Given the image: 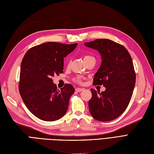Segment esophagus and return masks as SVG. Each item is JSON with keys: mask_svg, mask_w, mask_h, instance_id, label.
Listing matches in <instances>:
<instances>
[{"mask_svg": "<svg viewBox=\"0 0 154 154\" xmlns=\"http://www.w3.org/2000/svg\"><path fill=\"white\" fill-rule=\"evenodd\" d=\"M83 90V88H79V87H77V88H75V91H76V92H80L82 91Z\"/></svg>", "mask_w": 154, "mask_h": 154, "instance_id": "34e87169", "label": "esophagus"}]
</instances>
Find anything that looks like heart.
<instances>
[{
    "instance_id": "b5f03b06",
    "label": "heart",
    "mask_w": 154,
    "mask_h": 154,
    "mask_svg": "<svg viewBox=\"0 0 154 154\" xmlns=\"http://www.w3.org/2000/svg\"><path fill=\"white\" fill-rule=\"evenodd\" d=\"M92 58H94V57H92V56H89V55H85L84 57H83V60H84V62H85L86 61H87V60H91V59H92ZM75 80L76 82H81V78H80V77H76V78H75Z\"/></svg>"
}]
</instances>
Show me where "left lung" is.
I'll return each instance as SVG.
<instances>
[{
	"label": "left lung",
	"mask_w": 154,
	"mask_h": 154,
	"mask_svg": "<svg viewBox=\"0 0 154 154\" xmlns=\"http://www.w3.org/2000/svg\"><path fill=\"white\" fill-rule=\"evenodd\" d=\"M84 45L97 50L101 56L93 84L106 88L101 92L91 89V114L100 122L114 120L124 112L133 94L136 73L132 58L123 45L109 39H96Z\"/></svg>",
	"instance_id": "obj_1"
}]
</instances>
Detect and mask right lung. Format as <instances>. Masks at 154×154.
<instances>
[{"label":"right lung","instance_id":"1","mask_svg":"<svg viewBox=\"0 0 154 154\" xmlns=\"http://www.w3.org/2000/svg\"><path fill=\"white\" fill-rule=\"evenodd\" d=\"M77 45V43L46 42L31 48L23 58L20 94L27 108L38 118L53 122L66 114L74 88L71 84H66L58 90L51 78L63 72V58Z\"/></svg>","mask_w":154,"mask_h":154}]
</instances>
